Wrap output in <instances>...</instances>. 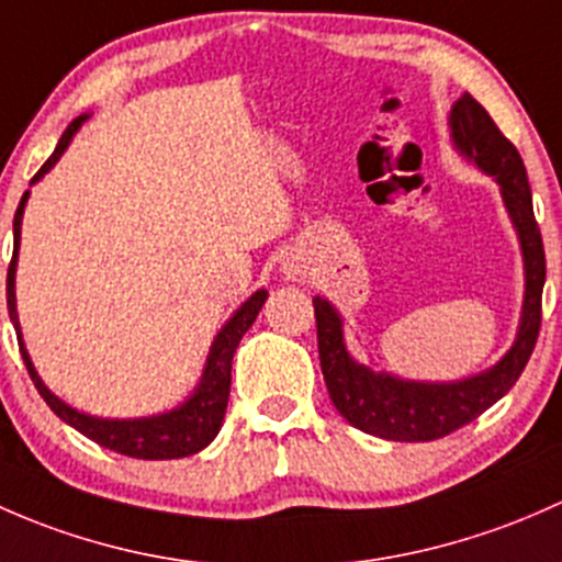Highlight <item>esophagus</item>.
<instances>
[{"label":"esophagus","instance_id":"esophagus-1","mask_svg":"<svg viewBox=\"0 0 562 562\" xmlns=\"http://www.w3.org/2000/svg\"><path fill=\"white\" fill-rule=\"evenodd\" d=\"M286 276H289V279H294V281H303L305 279V270L300 268V265H289Z\"/></svg>","mask_w":562,"mask_h":562}]
</instances>
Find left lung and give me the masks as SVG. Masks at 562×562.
Wrapping results in <instances>:
<instances>
[{"mask_svg": "<svg viewBox=\"0 0 562 562\" xmlns=\"http://www.w3.org/2000/svg\"><path fill=\"white\" fill-rule=\"evenodd\" d=\"M449 126H452L454 146L460 148V154L476 161L501 183L503 202L522 243V322H519V335L508 355L487 373L454 381V384H419V381H401L390 373H373L351 360L344 346L338 311L327 300L316 297V338H319V362L329 397L335 408L349 419V425L386 441H436L482 416L517 384L533 355L541 329L547 259H543L541 229L533 216V196H530L522 156L497 130L493 115L471 94H462L454 102Z\"/></svg>", "mask_w": 562, "mask_h": 562, "instance_id": "8db88e82", "label": "left lung"}]
</instances>
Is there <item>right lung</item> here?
Here are the masks:
<instances>
[{"instance_id": "obj_1", "label": "right lung", "mask_w": 562, "mask_h": 562, "mask_svg": "<svg viewBox=\"0 0 562 562\" xmlns=\"http://www.w3.org/2000/svg\"><path fill=\"white\" fill-rule=\"evenodd\" d=\"M86 121V115L75 119L72 124L67 126L65 135H61L56 151L48 156L43 167L37 170V176L32 178L40 181L50 167L59 161V156L65 154V148L72 140L75 132L80 130V124ZM29 192H23L19 211H15L13 218V259H10L8 268V314L10 322H13L15 335H19V349L23 357V366H26L29 375H32L34 386L43 395V401L48 403L50 411L59 416L61 422L72 425L75 430L83 432L86 438H91L100 447L113 449V452L137 457V460H176V457H189L196 454L200 449H205L207 443L216 438L218 427L224 422V411H227L229 401V381H233V357L235 349H238L240 338L246 335V329L251 327L257 314L262 311L265 300H268V292L259 289L254 292L246 303L235 311V316L222 327V333L216 335L211 346V355H207L205 373H202L200 386L194 390V395L183 403L181 408L170 411V414L159 416H146V419H97V416L80 414V411L69 408L67 403H61L54 392H48V386L43 384V379L34 370L32 360H29L26 349H23L21 327H19V314H15V259H19V240H21V216L23 205H26Z\"/></svg>"}]
</instances>
